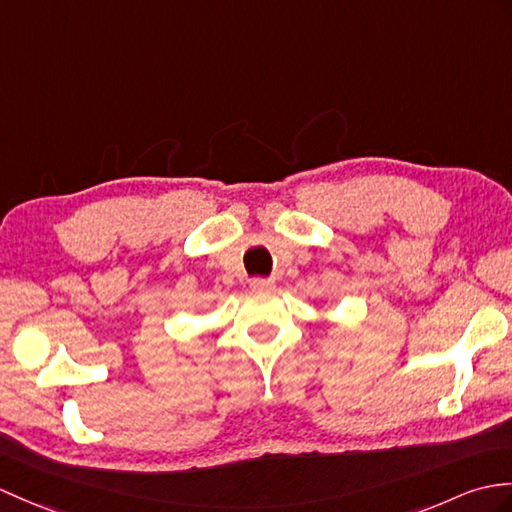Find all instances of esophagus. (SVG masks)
I'll return each instance as SVG.
<instances>
[{"mask_svg":"<svg viewBox=\"0 0 512 512\" xmlns=\"http://www.w3.org/2000/svg\"><path fill=\"white\" fill-rule=\"evenodd\" d=\"M251 288L255 290V292H270L272 288H275V281L272 279H251Z\"/></svg>","mask_w":512,"mask_h":512,"instance_id":"1","label":"esophagus"}]
</instances>
